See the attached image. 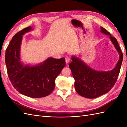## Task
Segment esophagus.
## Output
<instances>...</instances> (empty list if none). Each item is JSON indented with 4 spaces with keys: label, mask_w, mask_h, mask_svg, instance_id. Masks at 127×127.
<instances>
[{
    "label": "esophagus",
    "mask_w": 127,
    "mask_h": 127,
    "mask_svg": "<svg viewBox=\"0 0 127 127\" xmlns=\"http://www.w3.org/2000/svg\"><path fill=\"white\" fill-rule=\"evenodd\" d=\"M70 61V58L69 57H65L66 63H68Z\"/></svg>",
    "instance_id": "34e87169"
}]
</instances>
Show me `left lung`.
I'll return each mask as SVG.
<instances>
[{"instance_id":"1","label":"left lung","mask_w":127,"mask_h":127,"mask_svg":"<svg viewBox=\"0 0 127 127\" xmlns=\"http://www.w3.org/2000/svg\"><path fill=\"white\" fill-rule=\"evenodd\" d=\"M101 32L109 35L120 54V59L115 68L109 71H97L74 57L69 65L75 79V90L79 95L87 98H97L111 90L117 81L123 61V53L116 39L103 27H101Z\"/></svg>"}]
</instances>
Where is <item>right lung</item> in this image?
Instances as JSON below:
<instances>
[{"label": "right lung", "instance_id": "obj_1", "mask_svg": "<svg viewBox=\"0 0 127 127\" xmlns=\"http://www.w3.org/2000/svg\"><path fill=\"white\" fill-rule=\"evenodd\" d=\"M31 29L28 27L13 36L6 50L5 63L10 81L19 93L31 98H41L54 90L56 79L65 66V59L49 58L38 65H23L20 57L22 35Z\"/></svg>", "mask_w": 127, "mask_h": 127}]
</instances>
